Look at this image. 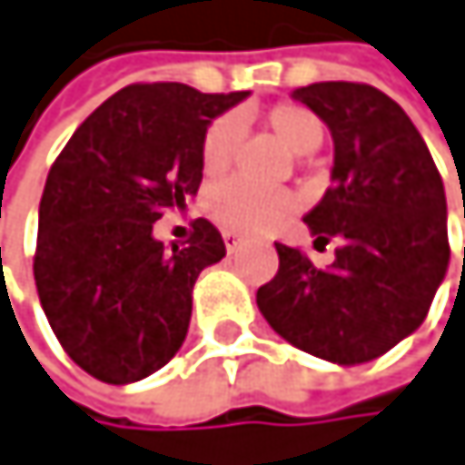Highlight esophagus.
Returning <instances> with one entry per match:
<instances>
[{"label":"esophagus","mask_w":465,"mask_h":465,"mask_svg":"<svg viewBox=\"0 0 465 465\" xmlns=\"http://www.w3.org/2000/svg\"><path fill=\"white\" fill-rule=\"evenodd\" d=\"M223 242H225L228 251H237L240 242H242V237L237 234V231H223Z\"/></svg>","instance_id":"34e87169"}]
</instances>
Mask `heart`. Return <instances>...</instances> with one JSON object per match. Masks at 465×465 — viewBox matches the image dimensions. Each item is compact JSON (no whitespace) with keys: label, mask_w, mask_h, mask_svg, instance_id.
I'll use <instances>...</instances> for the list:
<instances>
[{"label":"heart","mask_w":465,"mask_h":465,"mask_svg":"<svg viewBox=\"0 0 465 465\" xmlns=\"http://www.w3.org/2000/svg\"><path fill=\"white\" fill-rule=\"evenodd\" d=\"M262 122L271 128L284 147L292 153H312L323 142V124L318 116L298 103H279L262 114ZM242 142V124L234 114L217 116L203 136L201 144V164L209 178L223 175ZM203 209L212 220L225 225L228 231H245V234H256V231H267L279 225L292 209L295 201L287 192L276 189H259L242 181H223L214 183L206 198Z\"/></svg>","instance_id":"b5f03b06"}]
</instances>
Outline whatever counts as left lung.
I'll use <instances>...</instances> for the list:
<instances>
[{"mask_svg": "<svg viewBox=\"0 0 465 465\" xmlns=\"http://www.w3.org/2000/svg\"><path fill=\"white\" fill-rule=\"evenodd\" d=\"M331 131L323 201L303 217L315 242L341 240L326 271L276 242L279 273L256 303L287 343L357 365L393 349L430 312L450 264L446 194L416 124L368 83H312L292 92ZM465 214V203H463Z\"/></svg>", "mask_w": 465, "mask_h": 465, "instance_id": "obj_1", "label": "left lung"}]
</instances>
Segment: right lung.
Masks as SVG:
<instances>
[{
	"label": "right lung",
	"instance_id": "1",
	"mask_svg": "<svg viewBox=\"0 0 465 465\" xmlns=\"http://www.w3.org/2000/svg\"><path fill=\"white\" fill-rule=\"evenodd\" d=\"M245 97L203 94L183 83L124 85L49 167L35 287L58 343L94 380L139 382L181 349L192 287L225 256V242L198 217L189 240L167 251L153 223L198 192L206 128Z\"/></svg>",
	"mask_w": 465,
	"mask_h": 465
}]
</instances>
